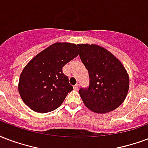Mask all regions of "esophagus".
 <instances>
[{
  "label": "esophagus",
  "instance_id": "obj_1",
  "mask_svg": "<svg viewBox=\"0 0 148 148\" xmlns=\"http://www.w3.org/2000/svg\"><path fill=\"white\" fill-rule=\"evenodd\" d=\"M79 84H77V85H75L74 86V90H78L79 89Z\"/></svg>",
  "mask_w": 148,
  "mask_h": 148
}]
</instances>
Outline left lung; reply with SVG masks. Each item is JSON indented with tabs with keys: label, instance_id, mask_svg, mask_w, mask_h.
<instances>
[{
	"label": "left lung",
	"instance_id": "1",
	"mask_svg": "<svg viewBox=\"0 0 148 148\" xmlns=\"http://www.w3.org/2000/svg\"><path fill=\"white\" fill-rule=\"evenodd\" d=\"M81 60L88 70L89 85L80 88L83 103L95 113L115 110L124 102L130 78L122 63L107 49L96 45H77Z\"/></svg>",
	"mask_w": 148,
	"mask_h": 148
}]
</instances>
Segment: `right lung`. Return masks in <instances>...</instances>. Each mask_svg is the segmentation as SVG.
<instances>
[{"instance_id":"right-lung-1","label":"right lung","mask_w":148,"mask_h":148,"mask_svg":"<svg viewBox=\"0 0 148 148\" xmlns=\"http://www.w3.org/2000/svg\"><path fill=\"white\" fill-rule=\"evenodd\" d=\"M75 44L57 42L48 47L27 63L18 82V92L31 110L47 113L63 103L73 90L63 67L78 56Z\"/></svg>"}]
</instances>
